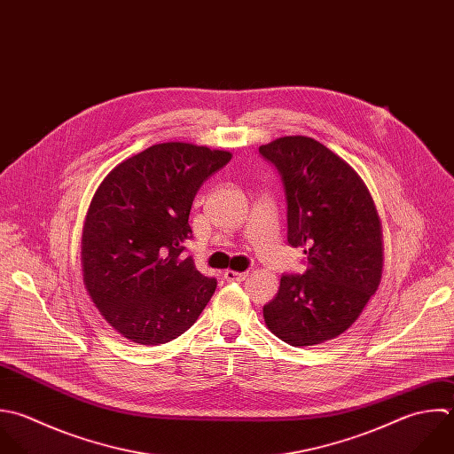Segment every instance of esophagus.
I'll use <instances>...</instances> for the list:
<instances>
[{"instance_id":"1","label":"esophagus","mask_w":454,"mask_h":454,"mask_svg":"<svg viewBox=\"0 0 454 454\" xmlns=\"http://www.w3.org/2000/svg\"><path fill=\"white\" fill-rule=\"evenodd\" d=\"M249 274L247 272H237V270H226L224 272V279L226 281H246V278H247Z\"/></svg>"}]
</instances>
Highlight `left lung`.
Instances as JSON below:
<instances>
[{
    "instance_id": "1",
    "label": "left lung",
    "mask_w": 454,
    "mask_h": 454,
    "mask_svg": "<svg viewBox=\"0 0 454 454\" xmlns=\"http://www.w3.org/2000/svg\"><path fill=\"white\" fill-rule=\"evenodd\" d=\"M286 196L288 244L304 247V274H285L263 306L272 334L313 347L343 334L382 278V224L356 169L313 137L285 136L260 146Z\"/></svg>"
}]
</instances>
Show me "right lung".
<instances>
[{
    "mask_svg": "<svg viewBox=\"0 0 454 454\" xmlns=\"http://www.w3.org/2000/svg\"><path fill=\"white\" fill-rule=\"evenodd\" d=\"M230 152L192 143L153 145L98 185L81 239L84 288L104 320L139 345H162L201 315L217 281L191 256L189 214L203 182Z\"/></svg>",
    "mask_w": 454,
    "mask_h": 454,
    "instance_id": "1",
    "label": "right lung"
}]
</instances>
